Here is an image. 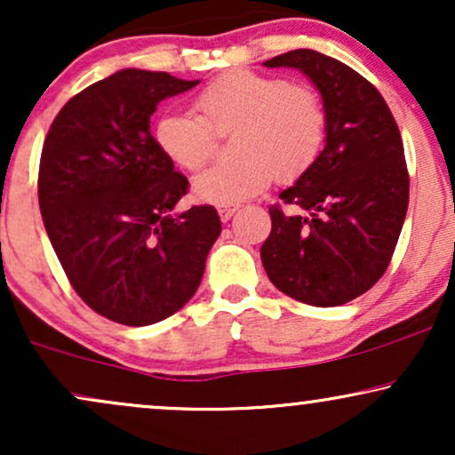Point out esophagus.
<instances>
[{"mask_svg": "<svg viewBox=\"0 0 455 455\" xmlns=\"http://www.w3.org/2000/svg\"><path fill=\"white\" fill-rule=\"evenodd\" d=\"M235 212H237V208H235V205H218V214H220V218H222V222L231 220V218H233V214H235Z\"/></svg>", "mask_w": 455, "mask_h": 455, "instance_id": "34e87169", "label": "esophagus"}]
</instances>
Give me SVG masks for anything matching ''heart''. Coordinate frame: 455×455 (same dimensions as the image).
Listing matches in <instances>:
<instances>
[{"mask_svg": "<svg viewBox=\"0 0 455 455\" xmlns=\"http://www.w3.org/2000/svg\"><path fill=\"white\" fill-rule=\"evenodd\" d=\"M195 107L199 115H164L155 140L176 165L195 172L214 155L216 134L235 130V159L193 178V195L205 204L237 205L260 195L273 176L296 182L323 151L327 108L310 85L237 68L212 79Z\"/></svg>", "mask_w": 455, "mask_h": 455, "instance_id": "b5f03b06", "label": "heart"}]
</instances>
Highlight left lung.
<instances>
[{"label":"left lung","mask_w":455,"mask_h":455,"mask_svg":"<svg viewBox=\"0 0 455 455\" xmlns=\"http://www.w3.org/2000/svg\"><path fill=\"white\" fill-rule=\"evenodd\" d=\"M302 71L327 108L317 164L279 193L304 210L273 220L260 258L285 296L310 307H340L365 294L393 258L410 204L403 140L382 94L344 62L315 50H291L264 62Z\"/></svg>","instance_id":"1"}]
</instances>
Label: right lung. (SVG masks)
Segmentation results:
<instances>
[{
    "label": "right lung",
    "instance_id": "obj_1",
    "mask_svg": "<svg viewBox=\"0 0 455 455\" xmlns=\"http://www.w3.org/2000/svg\"><path fill=\"white\" fill-rule=\"evenodd\" d=\"M197 84L122 68L73 96L45 136V233L73 290L115 323L151 325L185 307L222 231L212 205L172 212L188 180L151 136L159 102Z\"/></svg>",
    "mask_w": 455,
    "mask_h": 455
}]
</instances>
